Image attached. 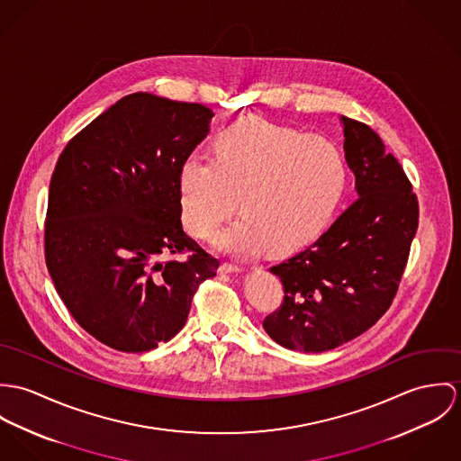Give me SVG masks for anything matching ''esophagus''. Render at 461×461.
<instances>
[{
	"label": "esophagus",
	"mask_w": 461,
	"mask_h": 461,
	"mask_svg": "<svg viewBox=\"0 0 461 461\" xmlns=\"http://www.w3.org/2000/svg\"><path fill=\"white\" fill-rule=\"evenodd\" d=\"M221 276H230V274H240L242 268L240 267H235V265H228V263H222L217 270Z\"/></svg>",
	"instance_id": "obj_1"
}]
</instances>
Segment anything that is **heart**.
<instances>
[{
    "instance_id": "obj_1",
    "label": "heart",
    "mask_w": 461,
    "mask_h": 461,
    "mask_svg": "<svg viewBox=\"0 0 461 461\" xmlns=\"http://www.w3.org/2000/svg\"><path fill=\"white\" fill-rule=\"evenodd\" d=\"M210 154L212 160L189 155L178 167L180 219L189 235L208 242L239 200L242 217L217 240L228 255L304 249L329 228L348 182L336 141L256 116L215 132Z\"/></svg>"
}]
</instances>
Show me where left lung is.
<instances>
[{"mask_svg":"<svg viewBox=\"0 0 461 461\" xmlns=\"http://www.w3.org/2000/svg\"><path fill=\"white\" fill-rule=\"evenodd\" d=\"M357 202L309 248L268 270L285 288L283 306L263 321L285 348L320 354L373 327L403 276L419 208L409 178L367 125L339 116Z\"/></svg>","mask_w":461,"mask_h":461,"instance_id":"1","label":"left lung"}]
</instances>
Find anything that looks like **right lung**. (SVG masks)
Masks as SVG:
<instances>
[{
    "mask_svg": "<svg viewBox=\"0 0 461 461\" xmlns=\"http://www.w3.org/2000/svg\"><path fill=\"white\" fill-rule=\"evenodd\" d=\"M212 109L132 94L59 155L50 185L46 263L74 320L120 352H149L187 321L219 261L182 230L176 176ZM193 250L184 264L158 256Z\"/></svg>",
    "mask_w": 461,
    "mask_h": 461,
    "instance_id": "add662e5",
    "label": "right lung"
}]
</instances>
